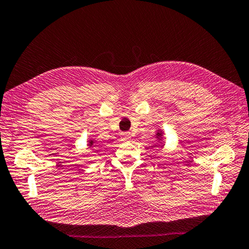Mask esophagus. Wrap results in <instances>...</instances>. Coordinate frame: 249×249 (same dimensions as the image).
Returning <instances> with one entry per match:
<instances>
[{"label": "esophagus", "mask_w": 249, "mask_h": 249, "mask_svg": "<svg viewBox=\"0 0 249 249\" xmlns=\"http://www.w3.org/2000/svg\"><path fill=\"white\" fill-rule=\"evenodd\" d=\"M121 138H123L124 141H128V140H130V138H131V133H130V132H124V133H121Z\"/></svg>", "instance_id": "obj_1"}]
</instances>
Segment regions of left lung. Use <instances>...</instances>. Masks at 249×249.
I'll return each instance as SVG.
<instances>
[{
	"label": "left lung",
	"mask_w": 249,
	"mask_h": 249,
	"mask_svg": "<svg viewBox=\"0 0 249 249\" xmlns=\"http://www.w3.org/2000/svg\"><path fill=\"white\" fill-rule=\"evenodd\" d=\"M157 135H160V133H158V134H157Z\"/></svg>",
	"instance_id": "obj_1"
}]
</instances>
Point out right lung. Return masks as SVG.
<instances>
[{"label":"right lung","mask_w":249,"mask_h":249,"mask_svg":"<svg viewBox=\"0 0 249 249\" xmlns=\"http://www.w3.org/2000/svg\"><path fill=\"white\" fill-rule=\"evenodd\" d=\"M92 143H93V141H90V146H92Z\"/></svg>","instance_id":"obj_1"}]
</instances>
